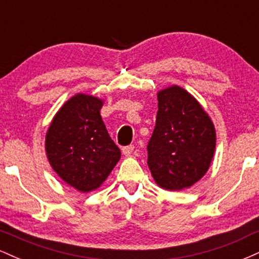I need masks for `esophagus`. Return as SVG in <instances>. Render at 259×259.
Here are the masks:
<instances>
[{
	"mask_svg": "<svg viewBox=\"0 0 259 259\" xmlns=\"http://www.w3.org/2000/svg\"><path fill=\"white\" fill-rule=\"evenodd\" d=\"M133 151H134V146H133V145H129V146L123 147L121 152H123L124 156H130V154L133 153Z\"/></svg>",
	"mask_w": 259,
	"mask_h": 259,
	"instance_id": "esophagus-1",
	"label": "esophagus"
}]
</instances>
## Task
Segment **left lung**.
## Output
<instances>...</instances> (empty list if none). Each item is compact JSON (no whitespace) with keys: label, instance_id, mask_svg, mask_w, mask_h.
<instances>
[{"label":"left lung","instance_id":"8db88e82","mask_svg":"<svg viewBox=\"0 0 259 259\" xmlns=\"http://www.w3.org/2000/svg\"><path fill=\"white\" fill-rule=\"evenodd\" d=\"M156 126L147 145L154 181L169 191L192 186L207 173L215 151V127L198 101L171 85L157 94Z\"/></svg>","mask_w":259,"mask_h":259}]
</instances>
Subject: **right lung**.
<instances>
[{"instance_id": "right-lung-1", "label": "right lung", "mask_w": 259, "mask_h": 259, "mask_svg": "<svg viewBox=\"0 0 259 259\" xmlns=\"http://www.w3.org/2000/svg\"><path fill=\"white\" fill-rule=\"evenodd\" d=\"M102 106L99 97L74 95L46 133L45 150L52 169L80 192L99 189L120 159V150L101 118Z\"/></svg>"}]
</instances>
